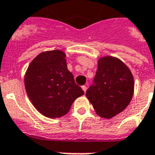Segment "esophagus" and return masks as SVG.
Wrapping results in <instances>:
<instances>
[{
    "mask_svg": "<svg viewBox=\"0 0 155 155\" xmlns=\"http://www.w3.org/2000/svg\"><path fill=\"white\" fill-rule=\"evenodd\" d=\"M82 89H83V91H84V92H86V91H87V87H86L85 85H84V86H82Z\"/></svg>",
    "mask_w": 155,
    "mask_h": 155,
    "instance_id": "esophagus-1",
    "label": "esophagus"
}]
</instances>
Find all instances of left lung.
<instances>
[{
  "label": "left lung",
  "mask_w": 155,
  "mask_h": 155,
  "mask_svg": "<svg viewBox=\"0 0 155 155\" xmlns=\"http://www.w3.org/2000/svg\"><path fill=\"white\" fill-rule=\"evenodd\" d=\"M134 90V80L127 66L119 58L104 56L98 60L93 84L86 97L97 115L109 119L129 105Z\"/></svg>",
  "instance_id": "obj_1"
}]
</instances>
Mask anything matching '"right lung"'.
I'll use <instances>...</instances> for the list:
<instances>
[{
    "mask_svg": "<svg viewBox=\"0 0 155 155\" xmlns=\"http://www.w3.org/2000/svg\"><path fill=\"white\" fill-rule=\"evenodd\" d=\"M65 57V53L59 50L40 53L25 72L24 82L28 97L47 117L64 116L75 100L84 94L68 70Z\"/></svg>",
    "mask_w": 155,
    "mask_h": 155,
    "instance_id": "add662e5",
    "label": "right lung"
}]
</instances>
